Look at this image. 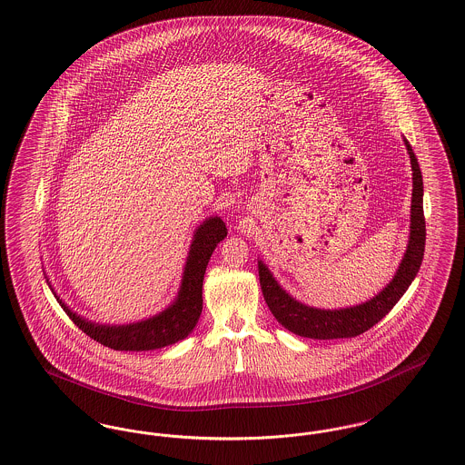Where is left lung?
I'll return each mask as SVG.
<instances>
[{
  "label": "left lung",
  "instance_id": "8db88e82",
  "mask_svg": "<svg viewBox=\"0 0 465 465\" xmlns=\"http://www.w3.org/2000/svg\"><path fill=\"white\" fill-rule=\"evenodd\" d=\"M404 144L410 153L411 171H413L410 241L394 279L387 284V288L380 291L375 298L349 309H313L289 296L288 292L273 279L265 263L258 262L260 284L265 296L266 305L273 313V317L289 331L298 336L312 338V340L352 338L361 332L368 331L392 310V307L401 300V296L406 292V289L410 288L413 279L417 277L421 260H423V251H425L423 181H421L419 160L411 150V144L406 139H404Z\"/></svg>",
  "mask_w": 465,
  "mask_h": 465
}]
</instances>
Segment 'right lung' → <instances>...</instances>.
<instances>
[{
	"label": "right lung",
	"mask_w": 465,
	"mask_h": 465,
	"mask_svg": "<svg viewBox=\"0 0 465 465\" xmlns=\"http://www.w3.org/2000/svg\"><path fill=\"white\" fill-rule=\"evenodd\" d=\"M228 230L222 218L214 216L200 224L195 230L186 265L181 279V288L177 291L176 302L169 309L160 312L146 321L108 326L99 322H90L89 319L80 317L76 312L55 294L59 305L64 309L69 319L95 341L113 351H155L167 345H173L186 338L199 322L202 313V284L207 263L211 260L216 245L226 237ZM48 282V279H46ZM54 291V289H52Z\"/></svg>",
	"instance_id": "right-lung-1"
}]
</instances>
